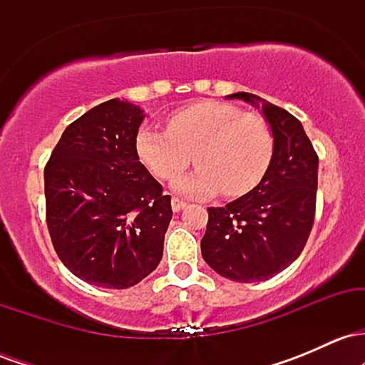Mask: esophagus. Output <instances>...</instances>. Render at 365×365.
I'll return each instance as SVG.
<instances>
[{
	"label": "esophagus",
	"mask_w": 365,
	"mask_h": 365,
	"mask_svg": "<svg viewBox=\"0 0 365 365\" xmlns=\"http://www.w3.org/2000/svg\"><path fill=\"white\" fill-rule=\"evenodd\" d=\"M171 207H173L175 212H178L182 211L183 207H187V202L185 200H180L178 197H173V199H171Z\"/></svg>",
	"instance_id": "34e87169"
}]
</instances>
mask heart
<instances>
[{"mask_svg":"<svg viewBox=\"0 0 365 365\" xmlns=\"http://www.w3.org/2000/svg\"><path fill=\"white\" fill-rule=\"evenodd\" d=\"M137 156L158 178L171 182L192 163L194 173L178 178L185 195L238 197L264 178L274 154V137L259 113L221 101H200L173 111L166 130L144 127L135 139Z\"/></svg>","mask_w":365,"mask_h":365,"instance_id":"obj_1","label":"heart"}]
</instances>
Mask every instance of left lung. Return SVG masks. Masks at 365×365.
Instances as JSON below:
<instances>
[{"mask_svg": "<svg viewBox=\"0 0 365 365\" xmlns=\"http://www.w3.org/2000/svg\"><path fill=\"white\" fill-rule=\"evenodd\" d=\"M228 98L262 108L274 137V154L249 194L225 207H207L200 250L217 274L254 283L287 269L307 244L316 215L319 158L302 123L287 110L249 92Z\"/></svg>", "mask_w": 365, "mask_h": 365, "instance_id": "1", "label": "left lung"}]
</instances>
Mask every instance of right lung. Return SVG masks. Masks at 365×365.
Listing matches in <instances>:
<instances>
[{
	"mask_svg": "<svg viewBox=\"0 0 365 365\" xmlns=\"http://www.w3.org/2000/svg\"><path fill=\"white\" fill-rule=\"evenodd\" d=\"M144 111L110 99L63 132L44 168L46 223L60 261L101 288L133 287L163 257L171 197L139 161Z\"/></svg>",
	"mask_w": 365,
	"mask_h": 365,
	"instance_id": "add662e5",
	"label": "right lung"
}]
</instances>
